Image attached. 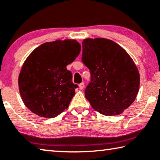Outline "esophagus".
Wrapping results in <instances>:
<instances>
[{
	"label": "esophagus",
	"instance_id": "obj_1",
	"mask_svg": "<svg viewBox=\"0 0 160 160\" xmlns=\"http://www.w3.org/2000/svg\"><path fill=\"white\" fill-rule=\"evenodd\" d=\"M79 89H84V82H82L81 83V84H79Z\"/></svg>",
	"mask_w": 160,
	"mask_h": 160
}]
</instances>
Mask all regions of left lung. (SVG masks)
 <instances>
[{
	"instance_id": "obj_1",
	"label": "left lung",
	"mask_w": 160,
	"mask_h": 160,
	"mask_svg": "<svg viewBox=\"0 0 160 160\" xmlns=\"http://www.w3.org/2000/svg\"><path fill=\"white\" fill-rule=\"evenodd\" d=\"M82 48V61L91 74L85 89L86 98L101 114H120L138 94L137 67L126 50L110 40L86 39Z\"/></svg>"
}]
</instances>
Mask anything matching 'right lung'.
Instances as JSON below:
<instances>
[{
  "label": "right lung",
  "instance_id": "right-lung-1",
  "mask_svg": "<svg viewBox=\"0 0 160 160\" xmlns=\"http://www.w3.org/2000/svg\"><path fill=\"white\" fill-rule=\"evenodd\" d=\"M81 51L74 40L45 42L34 50L23 65L18 86L23 102L40 117L54 118L68 108L77 84L66 66Z\"/></svg>",
  "mask_w": 160,
  "mask_h": 160
}]
</instances>
